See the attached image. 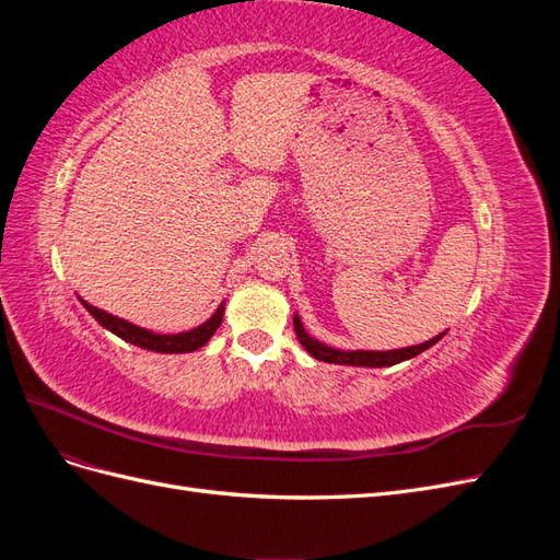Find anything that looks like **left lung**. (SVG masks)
<instances>
[{"label": "left lung", "instance_id": "obj_1", "mask_svg": "<svg viewBox=\"0 0 560 560\" xmlns=\"http://www.w3.org/2000/svg\"><path fill=\"white\" fill-rule=\"evenodd\" d=\"M294 331L299 343L306 348L315 360L319 362H329V364H346V366H371V369H381V366H393L399 362H406L416 358L422 350L432 348L439 338L444 334H439L436 338H430V341L420 343V346H409V348H399V350H336L331 346L319 343L317 338H313L306 329H303L301 317L294 313Z\"/></svg>", "mask_w": 560, "mask_h": 560}]
</instances>
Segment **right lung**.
<instances>
[{"label": "right lung", "mask_w": 560, "mask_h": 560, "mask_svg": "<svg viewBox=\"0 0 560 560\" xmlns=\"http://www.w3.org/2000/svg\"><path fill=\"white\" fill-rule=\"evenodd\" d=\"M79 301L83 303V308H86L97 319V325H103L105 329H109L118 338H124L126 343H132V346L151 350V352H165V354L167 352H171V354L194 352V350L202 348L210 341L212 334L217 331V327L222 325V319H224V303H219L217 313L208 322H202L200 327H196L191 331L154 334V331H149L144 327L132 325V322H128V319H121V317H116L112 313H105V311L91 306V303H86L81 296H79Z\"/></svg>", "instance_id": "1"}]
</instances>
